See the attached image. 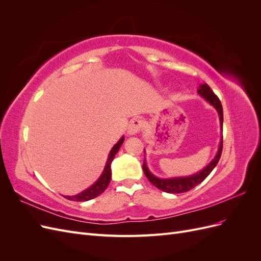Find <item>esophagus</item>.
I'll list each match as a JSON object with an SVG mask.
<instances>
[{"mask_svg":"<svg viewBox=\"0 0 261 261\" xmlns=\"http://www.w3.org/2000/svg\"><path fill=\"white\" fill-rule=\"evenodd\" d=\"M143 126H144L143 120H140V118H133V120L129 122L127 132L129 135H135V134H137L141 130Z\"/></svg>","mask_w":261,"mask_h":261,"instance_id":"esophagus-1","label":"esophagus"}]
</instances>
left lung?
<instances>
[{
	"label": "left lung",
	"mask_w": 261,
	"mask_h": 261,
	"mask_svg": "<svg viewBox=\"0 0 261 261\" xmlns=\"http://www.w3.org/2000/svg\"><path fill=\"white\" fill-rule=\"evenodd\" d=\"M198 93L218 111L219 116H220L221 129H222L223 128V109H222V105H221V101L219 100V98L216 96L215 92L211 90V88L207 84H203V85L199 86ZM222 148H223V139H221L220 146H219L218 152L215 156V159H213L206 168L202 169L199 172H197L196 174H193V175L184 176V177L181 176V177H171V178H159V177L154 176L152 173L148 170L145 160H144V164H143L144 173L147 176V178L149 179L150 183L154 185L156 188H159L162 192L170 193V194L185 193V192L191 191L192 188L196 187L197 185H199L201 181L210 174L212 170L216 168V165L218 164L220 158H221V153H222Z\"/></svg>",
	"instance_id": "left-lung-1"
}]
</instances>
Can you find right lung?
Returning <instances> with one entry per match:
<instances>
[{
  "instance_id": "obj_1",
  "label": "right lung",
  "mask_w": 261,
  "mask_h": 261,
  "mask_svg": "<svg viewBox=\"0 0 261 261\" xmlns=\"http://www.w3.org/2000/svg\"><path fill=\"white\" fill-rule=\"evenodd\" d=\"M124 143V137H122L120 140L117 141V144H115L113 146V148L111 149V151L109 153L108 156V161L106 163V167L103 172H102L101 176L98 178V180L94 183L93 185H91L89 188H87L86 191L80 193L78 195L75 196H64L66 199L68 200H74V201H87V200H90L96 198L97 196L101 195L103 193L107 187L110 184V180H111V163L114 159L115 154L118 152V150H120L122 144Z\"/></svg>"
}]
</instances>
